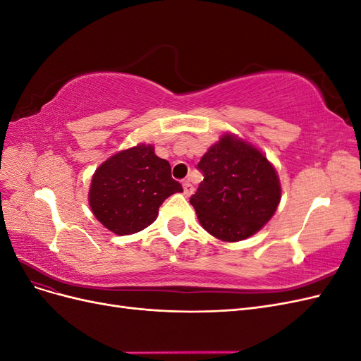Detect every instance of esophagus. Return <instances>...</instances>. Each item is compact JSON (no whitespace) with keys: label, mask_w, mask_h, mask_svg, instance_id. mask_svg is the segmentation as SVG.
I'll list each match as a JSON object with an SVG mask.
<instances>
[{"label":"esophagus","mask_w":361,"mask_h":361,"mask_svg":"<svg viewBox=\"0 0 361 361\" xmlns=\"http://www.w3.org/2000/svg\"><path fill=\"white\" fill-rule=\"evenodd\" d=\"M182 187H183V194H185V195H191V194H192L194 187L191 185L190 179H185V180L182 182Z\"/></svg>","instance_id":"obj_1"}]
</instances>
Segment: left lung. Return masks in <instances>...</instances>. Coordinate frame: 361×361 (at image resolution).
<instances>
[{
  "mask_svg": "<svg viewBox=\"0 0 361 361\" xmlns=\"http://www.w3.org/2000/svg\"><path fill=\"white\" fill-rule=\"evenodd\" d=\"M197 169L203 182L191 195L206 232L236 243L259 232L274 215L281 197L276 169L259 149L233 134L209 147Z\"/></svg>",
  "mask_w": 361,
  "mask_h": 361,
  "instance_id": "1",
  "label": "left lung"
}]
</instances>
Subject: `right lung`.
Here are the masks:
<instances>
[{
  "label": "right lung",
  "mask_w": 361,
  "mask_h": 361,
  "mask_svg": "<svg viewBox=\"0 0 361 361\" xmlns=\"http://www.w3.org/2000/svg\"><path fill=\"white\" fill-rule=\"evenodd\" d=\"M182 191V185L171 178L169 161L157 157L152 145H138L96 169L89 203L108 231L130 235L154 223L162 202Z\"/></svg>",
  "instance_id": "obj_1"
}]
</instances>
